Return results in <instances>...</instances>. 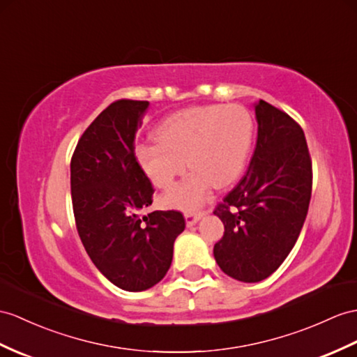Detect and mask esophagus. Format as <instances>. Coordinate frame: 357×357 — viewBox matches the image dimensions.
<instances>
[{
    "instance_id": "1",
    "label": "esophagus",
    "mask_w": 357,
    "mask_h": 357,
    "mask_svg": "<svg viewBox=\"0 0 357 357\" xmlns=\"http://www.w3.org/2000/svg\"><path fill=\"white\" fill-rule=\"evenodd\" d=\"M203 215H204L203 212H186L185 220H186L188 227H192V225H195L199 220H202Z\"/></svg>"
}]
</instances>
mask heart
Wrapping results in <instances>:
<instances>
[{"instance_id": "b5f03b06", "label": "heart", "mask_w": 357, "mask_h": 357, "mask_svg": "<svg viewBox=\"0 0 357 357\" xmlns=\"http://www.w3.org/2000/svg\"><path fill=\"white\" fill-rule=\"evenodd\" d=\"M255 121L241 104H206L174 112L154 130L155 142L139 144L136 160L158 189H169L186 168V178L163 203L195 211L216 185L227 188L244 172L253 146Z\"/></svg>"}]
</instances>
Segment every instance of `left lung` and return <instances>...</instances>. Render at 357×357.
<instances>
[{
    "label": "left lung",
    "mask_w": 357,
    "mask_h": 357,
    "mask_svg": "<svg viewBox=\"0 0 357 357\" xmlns=\"http://www.w3.org/2000/svg\"><path fill=\"white\" fill-rule=\"evenodd\" d=\"M257 141L248 171L215 208L224 236L216 264L231 279L265 280L288 257L306 220L312 162L301 127L282 110L255 102Z\"/></svg>",
    "instance_id": "1"
}]
</instances>
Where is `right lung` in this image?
Instances as JSON below:
<instances>
[{
	"mask_svg": "<svg viewBox=\"0 0 357 357\" xmlns=\"http://www.w3.org/2000/svg\"><path fill=\"white\" fill-rule=\"evenodd\" d=\"M149 101L118 100L86 128L71 159V195L78 234L98 271L118 288L158 284L185 230L177 211L141 215L154 189L135 158V137Z\"/></svg>",
	"mask_w": 357,
	"mask_h": 357,
	"instance_id": "right-lung-1",
	"label": "right lung"
}]
</instances>
